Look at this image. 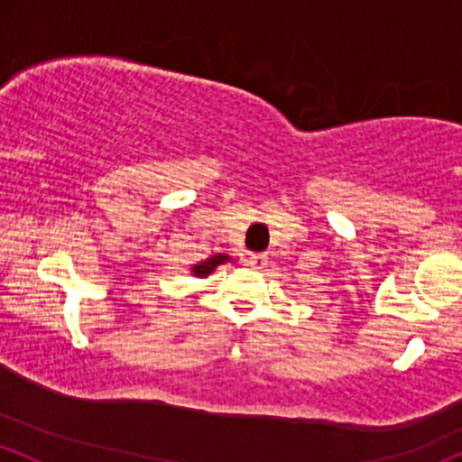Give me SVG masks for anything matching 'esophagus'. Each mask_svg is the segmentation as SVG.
Returning a JSON list of instances; mask_svg holds the SVG:
<instances>
[{
	"label": "esophagus",
	"instance_id": "34e87169",
	"mask_svg": "<svg viewBox=\"0 0 462 462\" xmlns=\"http://www.w3.org/2000/svg\"><path fill=\"white\" fill-rule=\"evenodd\" d=\"M250 265L254 267V270H265V267L270 265V258H267V254H252Z\"/></svg>",
	"mask_w": 462,
	"mask_h": 462
}]
</instances>
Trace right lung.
Wrapping results in <instances>:
<instances>
[{"mask_svg":"<svg viewBox=\"0 0 462 462\" xmlns=\"http://www.w3.org/2000/svg\"><path fill=\"white\" fill-rule=\"evenodd\" d=\"M226 261H227L226 254H217V256L208 258V261H201L199 265L192 267V273H195V276H199V278H206L208 273L215 270L217 265H221V263H226Z\"/></svg>","mask_w":462,"mask_h":462,"instance_id":"add662e5","label":"right lung"}]
</instances>
